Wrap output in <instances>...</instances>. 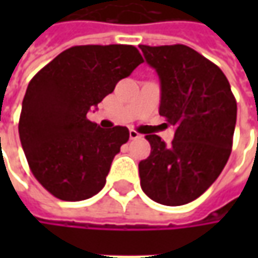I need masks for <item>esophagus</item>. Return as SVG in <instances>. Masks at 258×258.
Masks as SVG:
<instances>
[{"instance_id":"obj_1","label":"esophagus","mask_w":258,"mask_h":258,"mask_svg":"<svg viewBox=\"0 0 258 258\" xmlns=\"http://www.w3.org/2000/svg\"><path fill=\"white\" fill-rule=\"evenodd\" d=\"M129 136H131V139H132V141H134V139H139V138H141V136H142V135H141V134H138V132H136V131H131V132H129Z\"/></svg>"}]
</instances>
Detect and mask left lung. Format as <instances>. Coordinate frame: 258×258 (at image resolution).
Returning <instances> with one entry per match:
<instances>
[{
	"instance_id": "obj_1",
	"label": "left lung",
	"mask_w": 258,
	"mask_h": 258,
	"mask_svg": "<svg viewBox=\"0 0 258 258\" xmlns=\"http://www.w3.org/2000/svg\"><path fill=\"white\" fill-rule=\"evenodd\" d=\"M161 80L159 114L175 127L172 144L146 135L151 155L139 162L144 192L162 205L203 195L227 164L237 102L218 66L183 44L139 45Z\"/></svg>"
}]
</instances>
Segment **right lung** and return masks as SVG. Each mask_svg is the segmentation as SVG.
Masks as SVG:
<instances>
[{"instance_id": "right-lung-1", "label": "right lung", "mask_w": 258, "mask_h": 258, "mask_svg": "<svg viewBox=\"0 0 258 258\" xmlns=\"http://www.w3.org/2000/svg\"><path fill=\"white\" fill-rule=\"evenodd\" d=\"M141 63L134 45H75L28 83L20 141L35 179L55 198L83 201L104 186L129 131L103 129L87 119V112Z\"/></svg>"}]
</instances>
